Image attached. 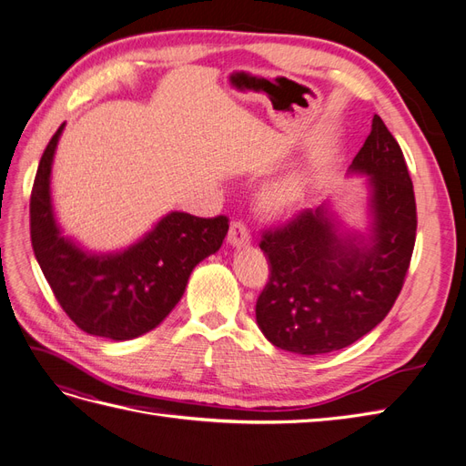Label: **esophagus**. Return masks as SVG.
<instances>
[{
  "instance_id": "esophagus-1",
  "label": "esophagus",
  "mask_w": 466,
  "mask_h": 466,
  "mask_svg": "<svg viewBox=\"0 0 466 466\" xmlns=\"http://www.w3.org/2000/svg\"><path fill=\"white\" fill-rule=\"evenodd\" d=\"M228 243L233 248H245L250 245V233L247 229V225L241 221H235L231 225V229L228 233Z\"/></svg>"
}]
</instances>
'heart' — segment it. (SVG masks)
Wrapping results in <instances>:
<instances>
[{"label":"heart","instance_id":"b5f03b06","mask_svg":"<svg viewBox=\"0 0 466 466\" xmlns=\"http://www.w3.org/2000/svg\"><path fill=\"white\" fill-rule=\"evenodd\" d=\"M298 185H293V182L272 185L262 194V206L268 211H272V214H281V211H286L295 202V198H298Z\"/></svg>","mask_w":466,"mask_h":466}]
</instances>
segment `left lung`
Returning <instances> with one entry per match:
<instances>
[{
	"label": "left lung",
	"instance_id": "8db88e82",
	"mask_svg": "<svg viewBox=\"0 0 466 466\" xmlns=\"http://www.w3.org/2000/svg\"><path fill=\"white\" fill-rule=\"evenodd\" d=\"M348 177H365V229L348 228L322 202L260 243L270 279L257 301V324L279 350L317 356L354 344L387 317L402 289L416 200L400 146L380 116H373Z\"/></svg>",
	"mask_w": 466,
	"mask_h": 466
}]
</instances>
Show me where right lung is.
Returning a JSON list of instances; mask_svg holds the SVG:
<instances>
[{
  "mask_svg": "<svg viewBox=\"0 0 466 466\" xmlns=\"http://www.w3.org/2000/svg\"><path fill=\"white\" fill-rule=\"evenodd\" d=\"M66 124L54 134L31 194V241L36 262L67 317L87 334L124 342L165 320L180 301L192 270L219 250L228 218L168 211L118 250H89L66 235L52 202V165Z\"/></svg>",
  "mask_w": 466,
  "mask_h": 466,
  "instance_id": "right-lung-1",
  "label": "right lung"
}]
</instances>
